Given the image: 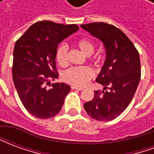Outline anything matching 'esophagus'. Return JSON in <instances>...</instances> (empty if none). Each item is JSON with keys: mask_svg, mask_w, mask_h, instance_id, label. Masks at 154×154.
Instances as JSON below:
<instances>
[{"mask_svg": "<svg viewBox=\"0 0 154 154\" xmlns=\"http://www.w3.org/2000/svg\"><path fill=\"white\" fill-rule=\"evenodd\" d=\"M72 90H78V91H82V90H83V88L75 87V86H72Z\"/></svg>", "mask_w": 154, "mask_h": 154, "instance_id": "1", "label": "esophagus"}]
</instances>
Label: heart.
Listing matches in <instances>:
<instances>
[{"label":"heart","instance_id":"obj_1","mask_svg":"<svg viewBox=\"0 0 154 154\" xmlns=\"http://www.w3.org/2000/svg\"><path fill=\"white\" fill-rule=\"evenodd\" d=\"M77 45L86 55H91L93 53L94 46L88 39H80L77 41ZM55 58L60 66H65L67 63V46L63 44L56 50ZM95 72L90 67H72L64 72L63 79L67 83L75 87H85L91 79H92Z\"/></svg>","mask_w":154,"mask_h":154}]
</instances>
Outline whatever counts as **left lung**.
<instances>
[{
  "instance_id": "8db88e82",
  "label": "left lung",
  "mask_w": 154,
  "mask_h": 154,
  "mask_svg": "<svg viewBox=\"0 0 154 154\" xmlns=\"http://www.w3.org/2000/svg\"><path fill=\"white\" fill-rule=\"evenodd\" d=\"M81 27L103 43L106 55L97 77L103 90L95 91L94 98L84 103V109L96 120L110 121L123 113L135 94L141 77L139 52L114 25L99 22Z\"/></svg>"
}]
</instances>
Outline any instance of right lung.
Segmentation results:
<instances>
[{
	"instance_id": "obj_1",
	"label": "right lung",
	"mask_w": 154,
	"mask_h": 154,
	"mask_svg": "<svg viewBox=\"0 0 154 154\" xmlns=\"http://www.w3.org/2000/svg\"><path fill=\"white\" fill-rule=\"evenodd\" d=\"M78 29L77 25L38 21L15 43L13 82L23 106L38 119L52 118L59 113L70 91L67 84H51L50 79L58 77L55 62L58 44Z\"/></svg>"
}]
</instances>
